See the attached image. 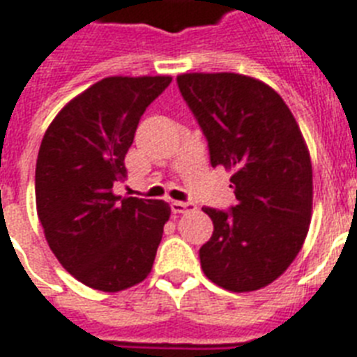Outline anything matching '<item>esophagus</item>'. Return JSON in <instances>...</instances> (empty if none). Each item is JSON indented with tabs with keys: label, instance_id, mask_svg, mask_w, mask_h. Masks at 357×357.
<instances>
[{
	"label": "esophagus",
	"instance_id": "esophagus-1",
	"mask_svg": "<svg viewBox=\"0 0 357 357\" xmlns=\"http://www.w3.org/2000/svg\"><path fill=\"white\" fill-rule=\"evenodd\" d=\"M170 209H172V213L195 211V204H192V202H172V204H170Z\"/></svg>",
	"mask_w": 357,
	"mask_h": 357
}]
</instances>
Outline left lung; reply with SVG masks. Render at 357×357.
Returning <instances> with one entry per match:
<instances>
[{"label": "left lung", "instance_id": "8db88e82", "mask_svg": "<svg viewBox=\"0 0 357 357\" xmlns=\"http://www.w3.org/2000/svg\"><path fill=\"white\" fill-rule=\"evenodd\" d=\"M178 86L202 133L211 167L231 170L237 204L204 207L213 235L202 271L244 293L287 271L311 222L313 172L293 113L271 86L241 74H183Z\"/></svg>", "mask_w": 357, "mask_h": 357}]
</instances>
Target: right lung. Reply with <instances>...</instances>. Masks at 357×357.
<instances>
[{"mask_svg":"<svg viewBox=\"0 0 357 357\" xmlns=\"http://www.w3.org/2000/svg\"><path fill=\"white\" fill-rule=\"evenodd\" d=\"M172 77H105L74 98L42 139L36 213L50 248L89 287L116 293L151 271L170 207L122 198L123 157L146 107Z\"/></svg>","mask_w":357,"mask_h":357,"instance_id":"1","label":"right lung"}]
</instances>
